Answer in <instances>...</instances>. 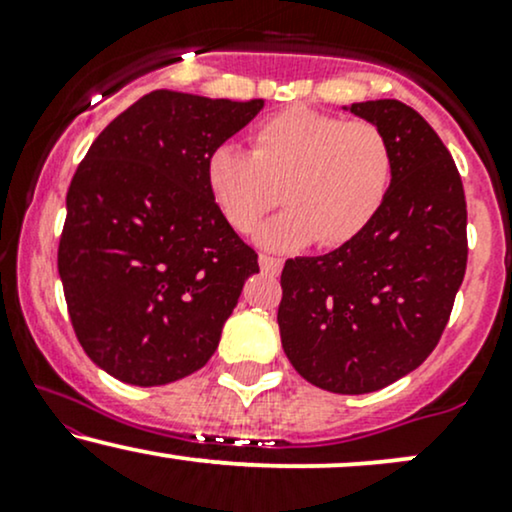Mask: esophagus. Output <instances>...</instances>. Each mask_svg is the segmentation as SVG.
<instances>
[{
	"label": "esophagus",
	"mask_w": 512,
	"mask_h": 512,
	"mask_svg": "<svg viewBox=\"0 0 512 512\" xmlns=\"http://www.w3.org/2000/svg\"><path fill=\"white\" fill-rule=\"evenodd\" d=\"M281 267H284V262L276 260V257H269V255H260V269L264 274H279Z\"/></svg>",
	"instance_id": "34e87169"
}]
</instances>
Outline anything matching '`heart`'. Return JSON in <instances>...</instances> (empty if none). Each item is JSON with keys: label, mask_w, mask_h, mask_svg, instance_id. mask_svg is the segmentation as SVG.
Wrapping results in <instances>:
<instances>
[{"label": "heart", "mask_w": 512, "mask_h": 512, "mask_svg": "<svg viewBox=\"0 0 512 512\" xmlns=\"http://www.w3.org/2000/svg\"><path fill=\"white\" fill-rule=\"evenodd\" d=\"M204 182L223 221L238 233H250L284 199L289 209L257 233L262 248L291 252L315 240L339 248L383 209L392 151L373 122L291 108L255 127L252 154L216 146L204 161Z\"/></svg>", "instance_id": "b5f03b06"}]
</instances>
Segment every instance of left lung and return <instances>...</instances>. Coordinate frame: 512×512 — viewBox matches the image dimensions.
<instances>
[{
  "label": "left lung",
  "mask_w": 512,
  "mask_h": 512,
  "mask_svg": "<svg viewBox=\"0 0 512 512\" xmlns=\"http://www.w3.org/2000/svg\"><path fill=\"white\" fill-rule=\"evenodd\" d=\"M344 110L385 134L390 192L356 240L286 260L276 322L308 383L366 395L436 349L467 269V204L450 151L414 108L383 98Z\"/></svg>",
  "instance_id": "8db88e82"
}]
</instances>
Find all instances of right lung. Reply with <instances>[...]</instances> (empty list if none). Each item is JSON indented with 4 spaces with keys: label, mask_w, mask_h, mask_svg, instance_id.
<instances>
[{
    "label": "right lung",
    "mask_w": 512,
    "mask_h": 512,
    "mask_svg": "<svg viewBox=\"0 0 512 512\" xmlns=\"http://www.w3.org/2000/svg\"><path fill=\"white\" fill-rule=\"evenodd\" d=\"M262 108L154 91L76 170L57 269L86 356L120 383L168 385L202 368L260 272L211 202L204 161Z\"/></svg>",
    "instance_id": "obj_1"
}]
</instances>
